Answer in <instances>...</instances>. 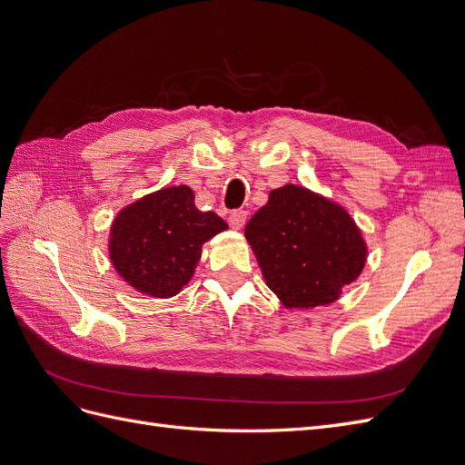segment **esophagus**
Wrapping results in <instances>:
<instances>
[{
	"instance_id": "esophagus-1",
	"label": "esophagus",
	"mask_w": 465,
	"mask_h": 465,
	"mask_svg": "<svg viewBox=\"0 0 465 465\" xmlns=\"http://www.w3.org/2000/svg\"><path fill=\"white\" fill-rule=\"evenodd\" d=\"M246 219H248L246 209H234V211H231V215H229V223H231L232 229H242L246 224Z\"/></svg>"
}]
</instances>
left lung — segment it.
Here are the masks:
<instances>
[{
	"mask_svg": "<svg viewBox=\"0 0 465 465\" xmlns=\"http://www.w3.org/2000/svg\"><path fill=\"white\" fill-rule=\"evenodd\" d=\"M244 234L267 287L289 308L333 302L367 258L359 229L340 205L292 184L270 193Z\"/></svg>",
	"mask_w": 465,
	"mask_h": 465,
	"instance_id": "1",
	"label": "left lung"
}]
</instances>
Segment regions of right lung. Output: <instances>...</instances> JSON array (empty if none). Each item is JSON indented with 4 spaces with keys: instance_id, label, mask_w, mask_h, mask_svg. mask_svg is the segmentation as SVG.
Returning <instances> with one entry per match:
<instances>
[{
    "instance_id": "obj_1",
    "label": "right lung",
    "mask_w": 465,
    "mask_h": 465,
    "mask_svg": "<svg viewBox=\"0 0 465 465\" xmlns=\"http://www.w3.org/2000/svg\"><path fill=\"white\" fill-rule=\"evenodd\" d=\"M227 229L213 211H200L188 186L145 195L120 211L110 234V258L137 291L173 297L202 256V244Z\"/></svg>"
}]
</instances>
